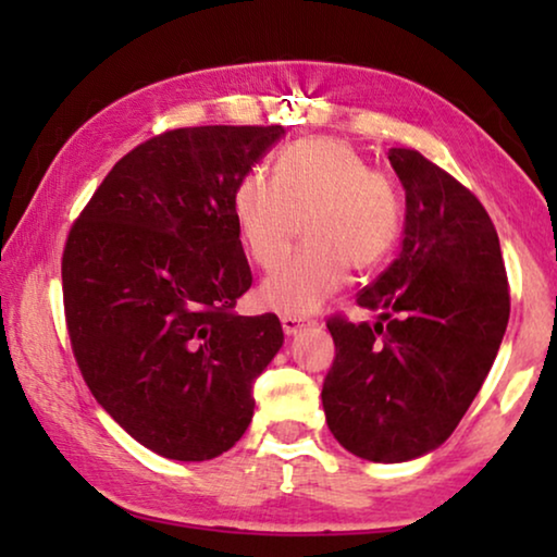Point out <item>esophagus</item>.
<instances>
[{
	"label": "esophagus",
	"instance_id": "34e87169",
	"mask_svg": "<svg viewBox=\"0 0 557 557\" xmlns=\"http://www.w3.org/2000/svg\"><path fill=\"white\" fill-rule=\"evenodd\" d=\"M281 326H284V332L288 334V337H292V334H296L304 326V319L292 317V314H284V317H281Z\"/></svg>",
	"mask_w": 557,
	"mask_h": 557
}]
</instances>
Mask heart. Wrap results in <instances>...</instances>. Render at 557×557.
Here are the masks:
<instances>
[{"mask_svg":"<svg viewBox=\"0 0 557 557\" xmlns=\"http://www.w3.org/2000/svg\"><path fill=\"white\" fill-rule=\"evenodd\" d=\"M243 246L271 271L296 238L307 246L261 288L265 307L309 314L345 284L349 265L372 269L391 253L403 225V200L395 180L368 166L342 139L317 136L281 151L276 177L248 172L233 195Z\"/></svg>","mask_w":557,"mask_h":557,"instance_id":"1","label":"heart"}]
</instances>
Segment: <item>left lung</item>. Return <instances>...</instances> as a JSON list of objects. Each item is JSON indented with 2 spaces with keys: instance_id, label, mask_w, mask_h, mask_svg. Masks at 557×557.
<instances>
[{
  "instance_id": "8db88e82",
  "label": "left lung",
  "mask_w": 557,
  "mask_h": 557,
  "mask_svg": "<svg viewBox=\"0 0 557 557\" xmlns=\"http://www.w3.org/2000/svg\"><path fill=\"white\" fill-rule=\"evenodd\" d=\"M406 189L400 256L357 294L377 322L330 317L322 403L334 438L398 463L438 448L490 375L509 322L499 238L476 195L416 149H391Z\"/></svg>"
}]
</instances>
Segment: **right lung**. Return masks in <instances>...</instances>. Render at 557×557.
Wrapping results in <instances>:
<instances>
[{
    "instance_id": "right-lung-1",
    "label": "right lung",
    "mask_w": 557,
    "mask_h": 557,
    "mask_svg": "<svg viewBox=\"0 0 557 557\" xmlns=\"http://www.w3.org/2000/svg\"><path fill=\"white\" fill-rule=\"evenodd\" d=\"M281 126L172 128L121 157L67 233L63 307L81 375L141 446L177 461L227 451L284 345L240 317L253 284L233 195Z\"/></svg>"
}]
</instances>
